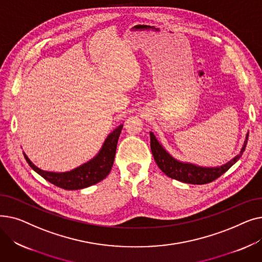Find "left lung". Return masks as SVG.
<instances>
[{"instance_id": "obj_1", "label": "left lung", "mask_w": 262, "mask_h": 262, "mask_svg": "<svg viewBox=\"0 0 262 262\" xmlns=\"http://www.w3.org/2000/svg\"><path fill=\"white\" fill-rule=\"evenodd\" d=\"M149 136H150V149H152L154 159L159 169L167 176L173 178V180L187 183V184H193V185H204V184L211 183L214 180H216L217 177L224 174L242 156L244 149L246 147L247 139H249V133H247L244 144L241 148V152L235 158H232L230 161L223 164V166L214 167V168H206V167L196 166V164H193V163L182 162L180 160L173 158L158 142L155 135L152 132H149Z\"/></svg>"}]
</instances>
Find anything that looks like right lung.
Returning <instances> with one entry per match:
<instances>
[{"instance_id":"right-lung-1","label":"right lung","mask_w":262,"mask_h":262,"mask_svg":"<svg viewBox=\"0 0 262 262\" xmlns=\"http://www.w3.org/2000/svg\"><path fill=\"white\" fill-rule=\"evenodd\" d=\"M122 127L123 124L108 135L98 155L72 171L62 173L43 171L37 168L30 158L23 153L24 158L35 172L51 184L66 190L84 189L103 181L112 170Z\"/></svg>"}]
</instances>
